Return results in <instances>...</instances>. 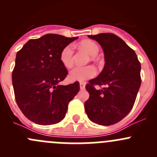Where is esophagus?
Instances as JSON below:
<instances>
[{
    "mask_svg": "<svg viewBox=\"0 0 157 157\" xmlns=\"http://www.w3.org/2000/svg\"><path fill=\"white\" fill-rule=\"evenodd\" d=\"M85 86H86V83H85L84 82H80V90H83V89H85Z\"/></svg>",
    "mask_w": 157,
    "mask_h": 157,
    "instance_id": "1",
    "label": "esophagus"
}]
</instances>
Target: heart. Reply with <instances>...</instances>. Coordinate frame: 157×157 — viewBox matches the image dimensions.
<instances>
[{
    "mask_svg": "<svg viewBox=\"0 0 157 157\" xmlns=\"http://www.w3.org/2000/svg\"><path fill=\"white\" fill-rule=\"evenodd\" d=\"M92 56H96L99 52V47L92 41H83L80 43ZM74 45H67L61 50L60 54V60L63 65L66 67H71L74 64ZM96 74V70L92 66H76L70 71L69 77L74 81H85L88 79L93 78Z\"/></svg>",
    "mask_w": 157,
    "mask_h": 157,
    "instance_id": "obj_1",
    "label": "heart"
}]
</instances>
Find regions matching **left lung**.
Returning a JSON list of instances; mask_svg holds the SVG:
<instances>
[{
	"label": "left lung",
	"instance_id": "left-lung-1",
	"mask_svg": "<svg viewBox=\"0 0 157 157\" xmlns=\"http://www.w3.org/2000/svg\"><path fill=\"white\" fill-rule=\"evenodd\" d=\"M89 38L96 40L105 55V66L97 77L86 85L90 97L84 103L90 121L112 125L131 112L140 89V63L135 52L118 36L99 33ZM94 85L103 86L96 90Z\"/></svg>",
	"mask_w": 157,
	"mask_h": 157
}]
</instances>
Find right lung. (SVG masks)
Returning <instances> with one entry per match:
<instances>
[{"instance_id":"1","label":"right lung","mask_w":157,"mask_h":157,"mask_svg":"<svg viewBox=\"0 0 157 157\" xmlns=\"http://www.w3.org/2000/svg\"><path fill=\"white\" fill-rule=\"evenodd\" d=\"M77 37L46 34L30 39L17 53L12 81L19 108L38 124H56L65 117L70 101L80 90L78 82L63 86L67 71L61 50Z\"/></svg>"}]
</instances>
